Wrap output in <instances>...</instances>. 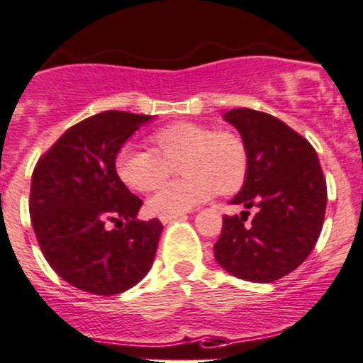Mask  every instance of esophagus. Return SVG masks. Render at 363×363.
Here are the masks:
<instances>
[{"label": "esophagus", "mask_w": 363, "mask_h": 363, "mask_svg": "<svg viewBox=\"0 0 363 363\" xmlns=\"http://www.w3.org/2000/svg\"><path fill=\"white\" fill-rule=\"evenodd\" d=\"M178 216H182V212H179V214H162L160 216V221L169 223V221H172L174 218H178Z\"/></svg>", "instance_id": "obj_1"}]
</instances>
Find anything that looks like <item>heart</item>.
I'll return each mask as SVG.
<instances>
[{
	"instance_id": "heart-1",
	"label": "heart",
	"mask_w": 363,
	"mask_h": 363,
	"mask_svg": "<svg viewBox=\"0 0 363 363\" xmlns=\"http://www.w3.org/2000/svg\"><path fill=\"white\" fill-rule=\"evenodd\" d=\"M152 149L125 144L115 156L118 178L138 192L158 187L178 165L182 178L164 184L149 199L155 214H179L203 203L216 191H238L248 172V149L232 129L174 122L149 135Z\"/></svg>"
}]
</instances>
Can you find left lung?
Returning a JSON list of instances; mask_svg holds the SVG:
<instances>
[{"label": "left lung", "instance_id": "obj_1", "mask_svg": "<svg viewBox=\"0 0 363 363\" xmlns=\"http://www.w3.org/2000/svg\"><path fill=\"white\" fill-rule=\"evenodd\" d=\"M248 149L245 185L232 199L241 216H223L216 261L239 279L272 282L294 272L315 248L328 187L313 145L284 122L255 109L225 113ZM255 208L254 218L247 219Z\"/></svg>", "mask_w": 363, "mask_h": 363}]
</instances>
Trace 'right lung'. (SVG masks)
Returning a JSON list of instances; mask_svg holds the SVG:
<instances>
[{
    "mask_svg": "<svg viewBox=\"0 0 363 363\" xmlns=\"http://www.w3.org/2000/svg\"><path fill=\"white\" fill-rule=\"evenodd\" d=\"M149 115L102 111L66 129L41 155L30 185V219L55 274L82 291L116 295L142 281L164 225L138 221L142 201L115 156Z\"/></svg>",
    "mask_w": 363,
    "mask_h": 363,
    "instance_id": "add662e5",
    "label": "right lung"
}]
</instances>
